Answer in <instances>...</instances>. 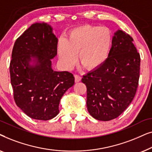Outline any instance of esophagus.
I'll list each match as a JSON object with an SVG mask.
<instances>
[{"label": "esophagus", "mask_w": 152, "mask_h": 152, "mask_svg": "<svg viewBox=\"0 0 152 152\" xmlns=\"http://www.w3.org/2000/svg\"><path fill=\"white\" fill-rule=\"evenodd\" d=\"M81 80H82V77H81L80 75H75V82H80Z\"/></svg>", "instance_id": "esophagus-1"}]
</instances>
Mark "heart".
<instances>
[{"mask_svg": "<svg viewBox=\"0 0 152 152\" xmlns=\"http://www.w3.org/2000/svg\"><path fill=\"white\" fill-rule=\"evenodd\" d=\"M112 45V36L109 29L86 26L72 30L67 39H60L57 51L62 66L70 70L77 61L87 69L93 70L104 63Z\"/></svg>", "mask_w": 152, "mask_h": 152, "instance_id": "b5f03b06", "label": "heart"}]
</instances>
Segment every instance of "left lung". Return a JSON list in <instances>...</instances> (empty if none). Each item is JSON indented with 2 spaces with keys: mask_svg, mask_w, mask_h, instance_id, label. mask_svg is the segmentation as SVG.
Returning a JSON list of instances; mask_svg holds the SVG:
<instances>
[{
  "mask_svg": "<svg viewBox=\"0 0 152 152\" xmlns=\"http://www.w3.org/2000/svg\"><path fill=\"white\" fill-rule=\"evenodd\" d=\"M133 41L124 31H116L107 59L83 76L82 82L87 88V109L95 119L109 121L118 118L136 95L140 57Z\"/></svg>",
  "mask_w": 152,
  "mask_h": 152,
  "instance_id": "obj_1",
  "label": "left lung"
}]
</instances>
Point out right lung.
Wrapping results in <instances>:
<instances>
[{
    "instance_id": "add662e5",
    "label": "right lung",
    "mask_w": 152,
    "mask_h": 152,
    "mask_svg": "<svg viewBox=\"0 0 152 152\" xmlns=\"http://www.w3.org/2000/svg\"><path fill=\"white\" fill-rule=\"evenodd\" d=\"M58 39L45 23H35L14 43L10 72L16 105L32 119L48 120L59 113L60 99L75 84L73 75L55 71Z\"/></svg>"
}]
</instances>
